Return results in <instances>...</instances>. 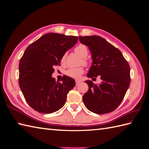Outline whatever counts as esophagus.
<instances>
[{
  "mask_svg": "<svg viewBox=\"0 0 149 149\" xmlns=\"http://www.w3.org/2000/svg\"><path fill=\"white\" fill-rule=\"evenodd\" d=\"M75 82H76V85H78L81 83V81H80L79 80H76Z\"/></svg>",
  "mask_w": 149,
  "mask_h": 149,
  "instance_id": "34e87169",
  "label": "esophagus"
}]
</instances>
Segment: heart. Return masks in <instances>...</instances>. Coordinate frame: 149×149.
I'll return each mask as SVG.
<instances>
[{"instance_id": "1", "label": "heart", "mask_w": 149, "mask_h": 149, "mask_svg": "<svg viewBox=\"0 0 149 149\" xmlns=\"http://www.w3.org/2000/svg\"><path fill=\"white\" fill-rule=\"evenodd\" d=\"M74 52L76 53H77L78 55L80 56L83 58L82 62L83 64H86L87 61L84 58H85L88 55V49L87 47L83 44H79L78 46H76L74 48ZM66 54H64L62 56L61 61V63H64L66 60ZM84 72L83 68L81 67L79 68H70L67 70L65 72V74L66 76H68V77L74 78V79H78L80 76Z\"/></svg>"}]
</instances>
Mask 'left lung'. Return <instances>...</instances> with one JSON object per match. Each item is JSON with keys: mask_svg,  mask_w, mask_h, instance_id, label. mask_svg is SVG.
Masks as SVG:
<instances>
[{"mask_svg": "<svg viewBox=\"0 0 149 149\" xmlns=\"http://www.w3.org/2000/svg\"><path fill=\"white\" fill-rule=\"evenodd\" d=\"M79 40L91 53L92 65L87 76H100L102 80L98 85L85 81L89 89L83 97L84 106L94 113H109L119 106L129 87V65L119 49L100 36H80Z\"/></svg>", "mask_w": 149, "mask_h": 149, "instance_id": "1", "label": "left lung"}]
</instances>
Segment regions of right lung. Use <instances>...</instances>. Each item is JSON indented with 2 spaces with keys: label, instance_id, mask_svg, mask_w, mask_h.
Returning a JSON list of instances; mask_svg holds the SVG:
<instances>
[{
  "label": "right lung",
  "instance_id": "add662e5",
  "mask_svg": "<svg viewBox=\"0 0 149 149\" xmlns=\"http://www.w3.org/2000/svg\"><path fill=\"white\" fill-rule=\"evenodd\" d=\"M78 37L48 33L26 48L19 63V86L26 101L35 111L53 113L65 105L67 94L75 86L67 76L56 81L53 67L78 42Z\"/></svg>",
  "mask_w": 149,
  "mask_h": 149
}]
</instances>
